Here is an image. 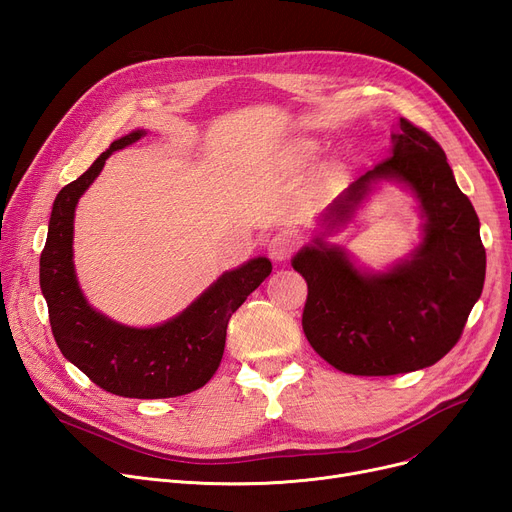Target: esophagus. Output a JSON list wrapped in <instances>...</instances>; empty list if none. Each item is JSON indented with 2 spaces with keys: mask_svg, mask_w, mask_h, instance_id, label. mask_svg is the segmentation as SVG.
Listing matches in <instances>:
<instances>
[{
  "mask_svg": "<svg viewBox=\"0 0 512 512\" xmlns=\"http://www.w3.org/2000/svg\"><path fill=\"white\" fill-rule=\"evenodd\" d=\"M294 245H297V238H294L292 232H278L267 242V253L274 261H286L290 253L294 251Z\"/></svg>",
  "mask_w": 512,
  "mask_h": 512,
  "instance_id": "esophagus-1",
  "label": "esophagus"
}]
</instances>
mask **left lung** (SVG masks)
Here are the masks:
<instances>
[{"label": "left lung", "instance_id": "1", "mask_svg": "<svg viewBox=\"0 0 512 512\" xmlns=\"http://www.w3.org/2000/svg\"><path fill=\"white\" fill-rule=\"evenodd\" d=\"M380 182L405 186L419 201L421 242L409 257L386 272H365L321 238L292 257L309 288V344L353 375H396L438 363L459 342L486 280L477 213L442 147L405 118L392 134V155L348 184L321 213V226L351 222Z\"/></svg>", "mask_w": 512, "mask_h": 512}]
</instances>
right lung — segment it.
Listing matches in <instances>:
<instances>
[{
  "label": "right lung",
  "instance_id": "1",
  "mask_svg": "<svg viewBox=\"0 0 512 512\" xmlns=\"http://www.w3.org/2000/svg\"><path fill=\"white\" fill-rule=\"evenodd\" d=\"M132 130L103 151L93 166L66 184L53 201L39 282L49 324L62 355L87 378L124 398H172L203 388L218 371L232 313L272 274V261L255 257L224 272L176 317L153 328H130L93 309L74 272V211L114 151L137 143Z\"/></svg>",
  "mask_w": 512,
  "mask_h": 512
}]
</instances>
